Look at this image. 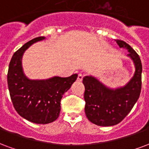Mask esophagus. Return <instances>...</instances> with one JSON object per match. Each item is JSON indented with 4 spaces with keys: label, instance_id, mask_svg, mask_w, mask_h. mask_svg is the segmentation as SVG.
<instances>
[{
    "label": "esophagus",
    "instance_id": "1",
    "mask_svg": "<svg viewBox=\"0 0 149 149\" xmlns=\"http://www.w3.org/2000/svg\"><path fill=\"white\" fill-rule=\"evenodd\" d=\"M82 79H83V75H82V74H79V75H78V81L79 82H82Z\"/></svg>",
    "mask_w": 149,
    "mask_h": 149
}]
</instances>
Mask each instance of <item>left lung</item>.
Masks as SVG:
<instances>
[{
    "label": "left lung",
    "mask_w": 149,
    "mask_h": 149,
    "mask_svg": "<svg viewBox=\"0 0 149 149\" xmlns=\"http://www.w3.org/2000/svg\"><path fill=\"white\" fill-rule=\"evenodd\" d=\"M120 47L130 52L135 66L133 77L126 85L110 89L93 76H85V113L88 120L99 126H113L120 123L129 114L139 98L141 90L142 64L137 53L125 41L117 40Z\"/></svg>",
    "instance_id": "8db88e82"
}]
</instances>
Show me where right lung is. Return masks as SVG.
<instances>
[{"instance_id":"add662e5","label":"right lung","mask_w":149,"mask_h":149,"mask_svg":"<svg viewBox=\"0 0 149 149\" xmlns=\"http://www.w3.org/2000/svg\"><path fill=\"white\" fill-rule=\"evenodd\" d=\"M44 39L43 36L35 38L15 52L7 75L14 108L22 118L36 124L51 123L58 118L63 95L78 77L77 74L67 78L55 76L46 80H31L26 77L23 71V55L31 44Z\"/></svg>"}]
</instances>
